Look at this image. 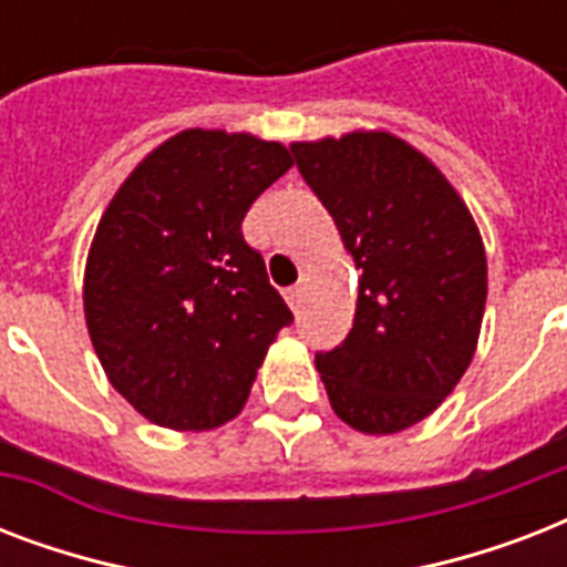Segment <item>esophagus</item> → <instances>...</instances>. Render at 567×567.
Segmentation results:
<instances>
[{
	"mask_svg": "<svg viewBox=\"0 0 567 567\" xmlns=\"http://www.w3.org/2000/svg\"><path fill=\"white\" fill-rule=\"evenodd\" d=\"M285 300H288V306H291L293 311L300 309V302H302V285H293V288H288V291H285Z\"/></svg>",
	"mask_w": 567,
	"mask_h": 567,
	"instance_id": "34e87169",
	"label": "esophagus"
}]
</instances>
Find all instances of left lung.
Masks as SVG:
<instances>
[{"instance_id": "left-lung-1", "label": "left lung", "mask_w": 567, "mask_h": 567, "mask_svg": "<svg viewBox=\"0 0 567 567\" xmlns=\"http://www.w3.org/2000/svg\"><path fill=\"white\" fill-rule=\"evenodd\" d=\"M359 276L344 344L318 353L336 414L368 435L430 417L465 377L488 297L483 235L435 164L391 132L291 144Z\"/></svg>"}]
</instances>
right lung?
I'll use <instances>...</instances> for the list:
<instances>
[{
	"mask_svg": "<svg viewBox=\"0 0 567 567\" xmlns=\"http://www.w3.org/2000/svg\"><path fill=\"white\" fill-rule=\"evenodd\" d=\"M291 164L279 141L185 128L102 212L84 265V320L109 382L146 421L214 430L247 403L293 315L240 223Z\"/></svg>",
	"mask_w": 567,
	"mask_h": 567,
	"instance_id": "right-lung-1",
	"label": "right lung"
}]
</instances>
